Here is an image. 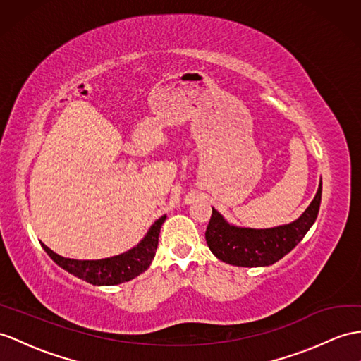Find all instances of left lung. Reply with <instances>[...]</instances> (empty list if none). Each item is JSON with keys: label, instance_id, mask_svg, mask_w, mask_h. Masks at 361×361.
Wrapping results in <instances>:
<instances>
[{"label": "left lung", "instance_id": "8db88e82", "mask_svg": "<svg viewBox=\"0 0 361 361\" xmlns=\"http://www.w3.org/2000/svg\"><path fill=\"white\" fill-rule=\"evenodd\" d=\"M322 202V180L317 195L294 222L272 228L237 226L213 208L205 231L208 248L214 256L234 267H269L297 247L317 219Z\"/></svg>", "mask_w": 361, "mask_h": 361}]
</instances>
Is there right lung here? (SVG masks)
<instances>
[{"mask_svg":"<svg viewBox=\"0 0 361 361\" xmlns=\"http://www.w3.org/2000/svg\"><path fill=\"white\" fill-rule=\"evenodd\" d=\"M166 216L157 219V221L150 226L144 239L140 240L136 247L131 250L118 254V256L98 259V260H76L63 257L59 254L51 251L46 245L41 243L50 259L56 265L66 269L70 274H73L78 279H82L85 282L98 286H113L128 282V280L137 277L139 274L152 265L154 254L157 250V240H159L161 226L165 222Z\"/></svg>","mask_w":361,"mask_h":361,"instance_id":"1","label":"right lung"}]
</instances>
